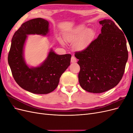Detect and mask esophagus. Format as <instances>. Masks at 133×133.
<instances>
[{
	"instance_id": "esophagus-1",
	"label": "esophagus",
	"mask_w": 133,
	"mask_h": 133,
	"mask_svg": "<svg viewBox=\"0 0 133 133\" xmlns=\"http://www.w3.org/2000/svg\"><path fill=\"white\" fill-rule=\"evenodd\" d=\"M76 62H77V60H76V59L75 58V57H72L71 58V62L72 63H76Z\"/></svg>"
}]
</instances>
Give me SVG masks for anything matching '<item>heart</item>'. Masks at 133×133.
Listing matches in <instances>:
<instances>
[{
  "label": "heart",
  "mask_w": 133,
  "mask_h": 133,
  "mask_svg": "<svg viewBox=\"0 0 133 133\" xmlns=\"http://www.w3.org/2000/svg\"><path fill=\"white\" fill-rule=\"evenodd\" d=\"M95 36L93 29L87 28L84 25H79L67 31L65 34L66 41L74 44V48L76 50H84L91 42ZM59 41L63 44L61 39Z\"/></svg>",
  "instance_id": "heart-1"
}]
</instances>
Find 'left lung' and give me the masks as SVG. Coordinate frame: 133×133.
<instances>
[{"label": "left lung", "instance_id": "1", "mask_svg": "<svg viewBox=\"0 0 133 133\" xmlns=\"http://www.w3.org/2000/svg\"><path fill=\"white\" fill-rule=\"evenodd\" d=\"M98 38L85 49L75 53L80 67V86L92 93H101L116 86L122 79L128 58L123 32L110 19L100 21Z\"/></svg>", "mask_w": 133, "mask_h": 133}]
</instances>
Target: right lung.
I'll use <instances>...</instances> for the list:
<instances>
[{"label":"right lung","instance_id":"add662e5","mask_svg":"<svg viewBox=\"0 0 133 133\" xmlns=\"http://www.w3.org/2000/svg\"><path fill=\"white\" fill-rule=\"evenodd\" d=\"M49 23L41 18L23 23L11 39L8 64L15 82L23 89L33 94H45L54 90L60 76L70 65V54L58 55L51 48L40 65L31 66L24 59L25 44L29 35H48Z\"/></svg>","mask_w":133,"mask_h":133}]
</instances>
